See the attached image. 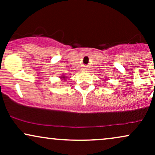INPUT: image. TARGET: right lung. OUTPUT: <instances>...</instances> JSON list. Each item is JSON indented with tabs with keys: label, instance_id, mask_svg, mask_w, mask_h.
Returning <instances> with one entry per match:
<instances>
[{
	"label": "right lung",
	"instance_id": "add662e5",
	"mask_svg": "<svg viewBox=\"0 0 155 155\" xmlns=\"http://www.w3.org/2000/svg\"><path fill=\"white\" fill-rule=\"evenodd\" d=\"M62 77H63V78H65V76H62Z\"/></svg>",
	"mask_w": 155,
	"mask_h": 155
}]
</instances>
